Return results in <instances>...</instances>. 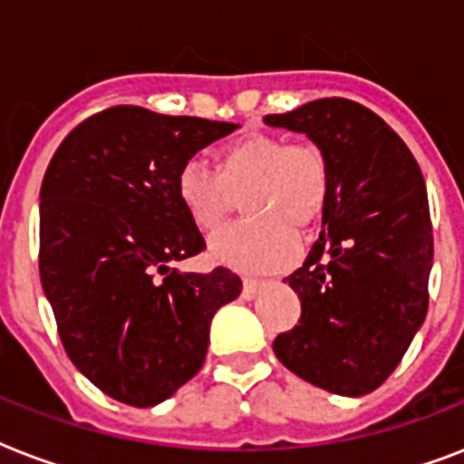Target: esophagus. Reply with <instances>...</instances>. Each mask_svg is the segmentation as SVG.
Returning <instances> with one entry per match:
<instances>
[{
    "mask_svg": "<svg viewBox=\"0 0 464 464\" xmlns=\"http://www.w3.org/2000/svg\"><path fill=\"white\" fill-rule=\"evenodd\" d=\"M260 289H262L260 279H243V298H247V301L257 296Z\"/></svg>",
    "mask_w": 464,
    "mask_h": 464,
    "instance_id": "obj_1",
    "label": "esophagus"
}]
</instances>
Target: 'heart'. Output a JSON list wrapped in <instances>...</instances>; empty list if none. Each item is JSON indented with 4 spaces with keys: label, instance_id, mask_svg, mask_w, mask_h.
<instances>
[{
    "label": "heart",
    "instance_id": "heart-1",
    "mask_svg": "<svg viewBox=\"0 0 464 464\" xmlns=\"http://www.w3.org/2000/svg\"><path fill=\"white\" fill-rule=\"evenodd\" d=\"M175 197L204 236L217 233L240 199L247 218L211 240V257L240 272H276L296 260V231L323 221L332 168L313 141L247 132L214 151V173L185 163L175 175Z\"/></svg>",
    "mask_w": 464,
    "mask_h": 464
}]
</instances>
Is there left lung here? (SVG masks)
Here are the masks:
<instances>
[{"instance_id": "1", "label": "left lung", "mask_w": 464, "mask_h": 464, "mask_svg": "<svg viewBox=\"0 0 464 464\" xmlns=\"http://www.w3.org/2000/svg\"><path fill=\"white\" fill-rule=\"evenodd\" d=\"M272 127L308 134L332 168L323 233L289 279L301 320L275 339L276 359L334 395L388 381L421 327L433 262L424 175L400 134L356 101L320 98Z\"/></svg>"}]
</instances>
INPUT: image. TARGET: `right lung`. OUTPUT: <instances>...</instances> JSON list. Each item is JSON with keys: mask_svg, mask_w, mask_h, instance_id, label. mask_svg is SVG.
I'll list each match as a JSON object with an SVG mask.
<instances>
[{"mask_svg": "<svg viewBox=\"0 0 464 464\" xmlns=\"http://www.w3.org/2000/svg\"><path fill=\"white\" fill-rule=\"evenodd\" d=\"M238 125L115 105L64 137L40 188V282L62 346L98 390L154 407L195 378L240 276L173 269L204 250L175 175Z\"/></svg>", "mask_w": 464, "mask_h": 464, "instance_id": "right-lung-1", "label": "right lung"}]
</instances>
